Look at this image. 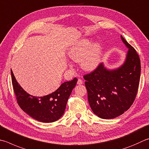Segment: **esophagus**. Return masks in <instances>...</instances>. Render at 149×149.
Wrapping results in <instances>:
<instances>
[{
    "instance_id": "34e87169",
    "label": "esophagus",
    "mask_w": 149,
    "mask_h": 149,
    "mask_svg": "<svg viewBox=\"0 0 149 149\" xmlns=\"http://www.w3.org/2000/svg\"><path fill=\"white\" fill-rule=\"evenodd\" d=\"M77 84H78V85H82V84H83V81L81 79H78V81H77Z\"/></svg>"
}]
</instances>
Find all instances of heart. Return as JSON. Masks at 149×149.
<instances>
[{
	"instance_id": "b5f03b06",
	"label": "heart",
	"mask_w": 149,
	"mask_h": 149,
	"mask_svg": "<svg viewBox=\"0 0 149 149\" xmlns=\"http://www.w3.org/2000/svg\"><path fill=\"white\" fill-rule=\"evenodd\" d=\"M88 40H82L74 45L69 51L70 58L76 63H80L81 68L86 72H92L100 63L102 49L99 43H94L91 46ZM70 67H72L70 64Z\"/></svg>"
}]
</instances>
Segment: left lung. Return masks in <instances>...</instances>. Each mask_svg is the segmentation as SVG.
I'll return each mask as SVG.
<instances>
[{
    "instance_id": "1",
    "label": "left lung",
    "mask_w": 149,
    "mask_h": 149,
    "mask_svg": "<svg viewBox=\"0 0 149 149\" xmlns=\"http://www.w3.org/2000/svg\"><path fill=\"white\" fill-rule=\"evenodd\" d=\"M128 49L120 66L108 69L104 63L91 74L84 75L88 100L94 114L111 119L126 111L137 95L140 79L141 62L135 49L120 36Z\"/></svg>"
}]
</instances>
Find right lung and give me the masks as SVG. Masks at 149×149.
I'll use <instances>...</instances> for the list:
<instances>
[{
	"instance_id": "obj_1",
	"label": "right lung",
	"mask_w": 149,
	"mask_h": 149,
	"mask_svg": "<svg viewBox=\"0 0 149 149\" xmlns=\"http://www.w3.org/2000/svg\"><path fill=\"white\" fill-rule=\"evenodd\" d=\"M13 90L19 107L26 114L42 123H53L63 115L72 91L77 82V78L63 83L58 89L48 95L33 96L24 90L16 80L11 70Z\"/></svg>"
}]
</instances>
